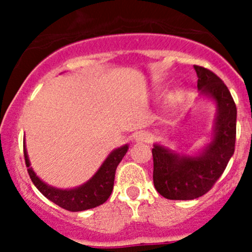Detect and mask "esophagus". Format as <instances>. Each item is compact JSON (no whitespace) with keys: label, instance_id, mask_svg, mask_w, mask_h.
<instances>
[{"label":"esophagus","instance_id":"esophagus-1","mask_svg":"<svg viewBox=\"0 0 252 252\" xmlns=\"http://www.w3.org/2000/svg\"><path fill=\"white\" fill-rule=\"evenodd\" d=\"M151 139H152L151 134L146 133V131H140V133L135 136L136 142H149L151 141Z\"/></svg>","mask_w":252,"mask_h":252}]
</instances>
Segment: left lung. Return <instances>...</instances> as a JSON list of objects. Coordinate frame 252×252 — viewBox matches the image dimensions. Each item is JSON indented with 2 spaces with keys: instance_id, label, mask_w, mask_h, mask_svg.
I'll use <instances>...</instances> for the list:
<instances>
[{
  "instance_id": "1",
  "label": "left lung",
  "mask_w": 252,
  "mask_h": 252,
  "mask_svg": "<svg viewBox=\"0 0 252 252\" xmlns=\"http://www.w3.org/2000/svg\"><path fill=\"white\" fill-rule=\"evenodd\" d=\"M197 88L217 103L213 140L196 157L178 156L159 145L152 149L154 184L169 200H192L212 189L224 172L235 150L236 106L222 79L212 70L194 65Z\"/></svg>"
}]
</instances>
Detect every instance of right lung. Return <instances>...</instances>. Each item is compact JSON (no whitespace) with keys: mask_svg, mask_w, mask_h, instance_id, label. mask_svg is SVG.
<instances>
[{"mask_svg":"<svg viewBox=\"0 0 252 252\" xmlns=\"http://www.w3.org/2000/svg\"><path fill=\"white\" fill-rule=\"evenodd\" d=\"M23 147H24V158L28 167V173L37 190L50 201L70 212H79V211L97 207L107 201L113 190L117 166L128 151V145L114 150L88 183L72 190H60L46 185L36 177L30 167L25 145Z\"/></svg>","mask_w":252,"mask_h":252,"instance_id":"add662e5","label":"right lung"}]
</instances>
